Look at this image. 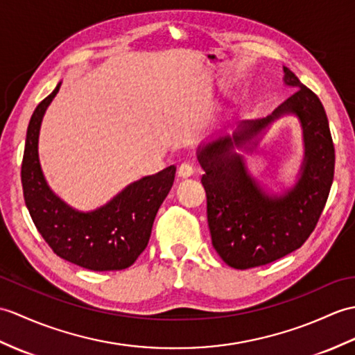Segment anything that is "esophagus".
Masks as SVG:
<instances>
[{
  "instance_id": "esophagus-1",
  "label": "esophagus",
  "mask_w": 355,
  "mask_h": 355,
  "mask_svg": "<svg viewBox=\"0 0 355 355\" xmlns=\"http://www.w3.org/2000/svg\"><path fill=\"white\" fill-rule=\"evenodd\" d=\"M193 172H195L193 166H192V164H189V163H181L178 166V177H181V178L192 177Z\"/></svg>"
}]
</instances>
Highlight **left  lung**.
I'll use <instances>...</instances> for the list:
<instances>
[{
    "mask_svg": "<svg viewBox=\"0 0 355 355\" xmlns=\"http://www.w3.org/2000/svg\"><path fill=\"white\" fill-rule=\"evenodd\" d=\"M284 85L293 94L269 116L243 121L230 136L198 146L204 169L211 245L228 266L250 269L268 265L302 246L315 230L334 177V145L322 103L283 66ZM298 117L304 157L295 184L272 196L252 177L236 147L252 149L272 121Z\"/></svg>",
    "mask_w": 355,
    "mask_h": 355,
    "instance_id": "left-lung-1",
    "label": "left lung"
}]
</instances>
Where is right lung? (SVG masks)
Here are the masks:
<instances>
[{
  "mask_svg": "<svg viewBox=\"0 0 355 355\" xmlns=\"http://www.w3.org/2000/svg\"><path fill=\"white\" fill-rule=\"evenodd\" d=\"M60 86L62 81L31 114L21 168L24 200L37 232L59 257L98 272L125 269L146 248L177 168L133 181L95 210L71 207L48 186L39 160L40 125Z\"/></svg>",
  "mask_w": 355,
  "mask_h": 355,
  "instance_id": "right-lung-1",
  "label": "right lung"
}]
</instances>
